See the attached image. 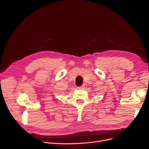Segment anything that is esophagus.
I'll return each instance as SVG.
<instances>
[{"label": "esophagus", "instance_id": "esophagus-1", "mask_svg": "<svg viewBox=\"0 0 149 149\" xmlns=\"http://www.w3.org/2000/svg\"><path fill=\"white\" fill-rule=\"evenodd\" d=\"M84 87H85V86H84V85H82V86L78 87V89H83Z\"/></svg>", "mask_w": 149, "mask_h": 149}]
</instances>
